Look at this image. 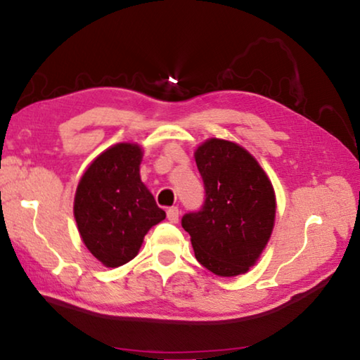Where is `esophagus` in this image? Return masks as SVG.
Returning <instances> with one entry per match:
<instances>
[{"label": "esophagus", "mask_w": 360, "mask_h": 360, "mask_svg": "<svg viewBox=\"0 0 360 360\" xmlns=\"http://www.w3.org/2000/svg\"><path fill=\"white\" fill-rule=\"evenodd\" d=\"M167 217H168L169 222L176 224V222L179 221V210L176 208V206H173V208H169V210L167 211Z\"/></svg>", "instance_id": "esophagus-1"}]
</instances>
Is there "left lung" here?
I'll return each instance as SVG.
<instances>
[{
    "label": "left lung",
    "instance_id": "8db88e82",
    "mask_svg": "<svg viewBox=\"0 0 360 360\" xmlns=\"http://www.w3.org/2000/svg\"><path fill=\"white\" fill-rule=\"evenodd\" d=\"M206 191L203 210L182 217L195 257L217 276L245 275L270 241L276 195L251 152L210 138L193 152Z\"/></svg>",
    "mask_w": 360,
    "mask_h": 360
}]
</instances>
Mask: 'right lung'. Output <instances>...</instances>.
<instances>
[{"mask_svg":"<svg viewBox=\"0 0 360 360\" xmlns=\"http://www.w3.org/2000/svg\"><path fill=\"white\" fill-rule=\"evenodd\" d=\"M144 150L117 143L95 157L75 195L79 235L94 257L108 268L135 259L148 231L167 217L139 174Z\"/></svg>","mask_w":360,"mask_h":360,"instance_id":"1","label":"right lung"}]
</instances>
